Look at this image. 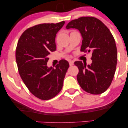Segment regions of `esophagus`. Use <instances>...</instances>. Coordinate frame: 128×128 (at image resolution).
<instances>
[{
    "mask_svg": "<svg viewBox=\"0 0 128 128\" xmlns=\"http://www.w3.org/2000/svg\"><path fill=\"white\" fill-rule=\"evenodd\" d=\"M69 64H70V66H73V64H74V61H72V60H70V61H69Z\"/></svg>",
    "mask_w": 128,
    "mask_h": 128,
    "instance_id": "esophagus-1",
    "label": "esophagus"
}]
</instances>
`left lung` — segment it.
<instances>
[{
	"label": "left lung",
	"mask_w": 128,
	"mask_h": 128,
	"mask_svg": "<svg viewBox=\"0 0 128 128\" xmlns=\"http://www.w3.org/2000/svg\"><path fill=\"white\" fill-rule=\"evenodd\" d=\"M66 28L78 29L83 38L80 52L92 53L91 65L74 62L79 69V86L92 94L103 93L112 82L117 62V47L112 34L100 20L93 17L72 20Z\"/></svg>",
	"instance_id": "1"
}]
</instances>
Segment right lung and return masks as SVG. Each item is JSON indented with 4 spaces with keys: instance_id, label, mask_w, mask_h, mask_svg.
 Returning a JSON list of instances; mask_svg holds the SVG:
<instances>
[{
    "instance_id": "obj_1",
    "label": "right lung",
    "mask_w": 128,
    "mask_h": 128,
    "mask_svg": "<svg viewBox=\"0 0 128 128\" xmlns=\"http://www.w3.org/2000/svg\"><path fill=\"white\" fill-rule=\"evenodd\" d=\"M64 23L32 26L23 32L17 42L16 59L18 73L29 92L40 99H52L62 88L68 61L60 60L55 68L48 67L47 62L48 55L56 50V34Z\"/></svg>"
}]
</instances>
